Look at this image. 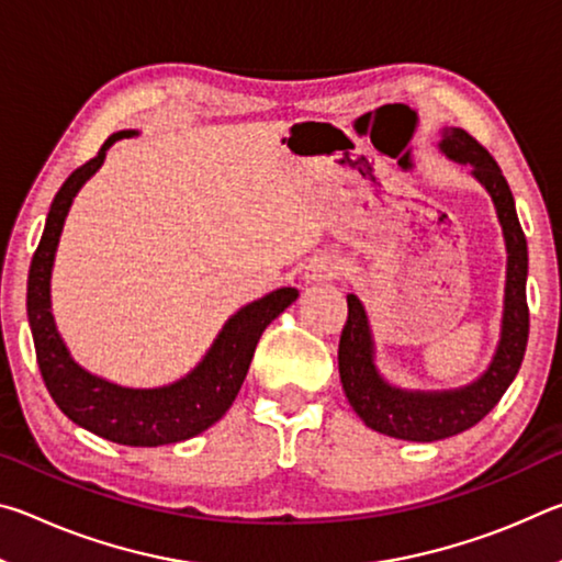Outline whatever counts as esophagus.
I'll list each match as a JSON object with an SVG mask.
<instances>
[{"mask_svg":"<svg viewBox=\"0 0 562 562\" xmlns=\"http://www.w3.org/2000/svg\"><path fill=\"white\" fill-rule=\"evenodd\" d=\"M339 270H341V262L337 258H329V255H319V258L310 260L307 268H304L302 280L307 284L331 280V278H337Z\"/></svg>","mask_w":562,"mask_h":562,"instance_id":"34e87169","label":"esophagus"}]
</instances>
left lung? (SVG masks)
<instances>
[{
	"mask_svg": "<svg viewBox=\"0 0 562 562\" xmlns=\"http://www.w3.org/2000/svg\"><path fill=\"white\" fill-rule=\"evenodd\" d=\"M439 150L471 166V176L488 190L496 207L503 240H506V294H503L501 339L491 364L479 379L459 389H402L389 384L374 361V335L361 300L347 294V325L339 337V376L349 404L369 429L394 439L431 443L471 429L501 402L516 379L528 345V245L520 231L513 193L501 168L479 140L463 128L443 126L439 133Z\"/></svg>",
	"mask_w": 562,
	"mask_h": 562,
	"instance_id": "obj_1",
	"label": "left lung"
}]
</instances>
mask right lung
Listing matches in <instances>:
<instances>
[{"label": "right lung", "mask_w": 562, "mask_h": 562, "mask_svg": "<svg viewBox=\"0 0 562 562\" xmlns=\"http://www.w3.org/2000/svg\"><path fill=\"white\" fill-rule=\"evenodd\" d=\"M131 136H138V131H119L109 136L99 156L76 168L54 195L40 247L32 258L30 282H26V315H30L44 384L56 406L74 424L113 443L166 446L193 439L211 429L217 418H223L240 392L265 327L288 310L300 297V292L294 288H280L237 310L217 331L205 357L173 384L133 389L113 384L83 369L66 349L52 315L56 247H59L64 221L76 193L103 166L106 150L116 140Z\"/></svg>", "instance_id": "right-lung-1"}]
</instances>
